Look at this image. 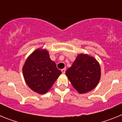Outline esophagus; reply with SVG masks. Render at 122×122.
Segmentation results:
<instances>
[{"mask_svg":"<svg viewBox=\"0 0 122 122\" xmlns=\"http://www.w3.org/2000/svg\"><path fill=\"white\" fill-rule=\"evenodd\" d=\"M61 71H62V73H63V74H64V73H65V68L64 69H62V70Z\"/></svg>","mask_w":122,"mask_h":122,"instance_id":"34e87169","label":"esophagus"}]
</instances>
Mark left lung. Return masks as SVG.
I'll return each instance as SVG.
<instances>
[{
	"instance_id": "obj_1",
	"label": "left lung",
	"mask_w": 122,
	"mask_h": 122,
	"mask_svg": "<svg viewBox=\"0 0 122 122\" xmlns=\"http://www.w3.org/2000/svg\"><path fill=\"white\" fill-rule=\"evenodd\" d=\"M66 75L79 93H85L98 85L101 69L95 58L81 54L77 56L72 66L66 70Z\"/></svg>"
}]
</instances>
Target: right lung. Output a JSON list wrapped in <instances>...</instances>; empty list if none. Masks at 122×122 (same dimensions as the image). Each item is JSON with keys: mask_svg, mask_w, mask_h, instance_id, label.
Listing matches in <instances>:
<instances>
[{"mask_svg": "<svg viewBox=\"0 0 122 122\" xmlns=\"http://www.w3.org/2000/svg\"><path fill=\"white\" fill-rule=\"evenodd\" d=\"M24 77L30 88L39 94L46 93L62 72L51 60L45 49H36L26 60L22 68Z\"/></svg>", "mask_w": 122, "mask_h": 122, "instance_id": "obj_1", "label": "right lung"}]
</instances>
